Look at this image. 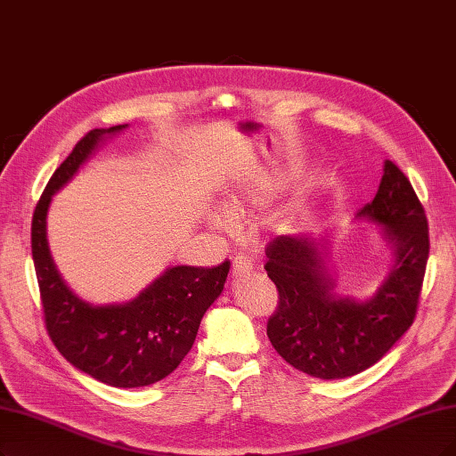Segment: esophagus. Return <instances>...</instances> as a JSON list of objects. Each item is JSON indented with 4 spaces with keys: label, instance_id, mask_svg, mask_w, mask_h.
<instances>
[{
    "label": "esophagus",
    "instance_id": "esophagus-1",
    "mask_svg": "<svg viewBox=\"0 0 456 456\" xmlns=\"http://www.w3.org/2000/svg\"><path fill=\"white\" fill-rule=\"evenodd\" d=\"M249 271H251V261L248 257H244V256L234 257L232 268H231L232 276H244V274H249Z\"/></svg>",
    "mask_w": 456,
    "mask_h": 456
}]
</instances>
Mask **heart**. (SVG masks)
Returning a JSON list of instances; mask_svg holds the SVG:
<instances>
[{
	"instance_id": "1",
	"label": "heart",
	"mask_w": 456,
	"mask_h": 456,
	"mask_svg": "<svg viewBox=\"0 0 456 456\" xmlns=\"http://www.w3.org/2000/svg\"><path fill=\"white\" fill-rule=\"evenodd\" d=\"M273 188H274L273 180H268V178L263 176L257 185H248V188H242L239 191H232L231 195H227V199L224 200V212L227 216L239 217V216H244L251 208L263 207L266 199H268V195H271ZM208 225L212 229L219 231V229L225 227V222L219 214H210L208 216Z\"/></svg>"
}]
</instances>
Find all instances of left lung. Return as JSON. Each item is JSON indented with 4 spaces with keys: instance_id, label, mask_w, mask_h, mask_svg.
I'll return each instance as SVG.
<instances>
[{
    "instance_id": "obj_1",
    "label": "left lung",
    "mask_w": 456,
    "mask_h": 456,
    "mask_svg": "<svg viewBox=\"0 0 456 456\" xmlns=\"http://www.w3.org/2000/svg\"><path fill=\"white\" fill-rule=\"evenodd\" d=\"M357 219L379 227L395 257L368 298L336 291L327 234H281L266 246L265 271L280 298L266 334L283 361L312 378L344 379L374 366L417 314L430 249L428 222L410 180L393 161H385L379 190Z\"/></svg>"
}]
</instances>
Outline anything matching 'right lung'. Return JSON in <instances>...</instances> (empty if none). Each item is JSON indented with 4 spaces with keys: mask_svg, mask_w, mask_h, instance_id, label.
Masks as SVG:
<instances>
[{
    "mask_svg": "<svg viewBox=\"0 0 456 456\" xmlns=\"http://www.w3.org/2000/svg\"><path fill=\"white\" fill-rule=\"evenodd\" d=\"M126 127L127 124L92 129L56 168L33 212L31 256L46 330L58 351L101 383L134 389L167 378L188 355L202 315L224 291L231 263L214 268L168 266L122 305H92L67 288L46 239L50 202L101 144Z\"/></svg>",
    "mask_w": 456,
    "mask_h": 456,
    "instance_id": "add662e5",
    "label": "right lung"
}]
</instances>
